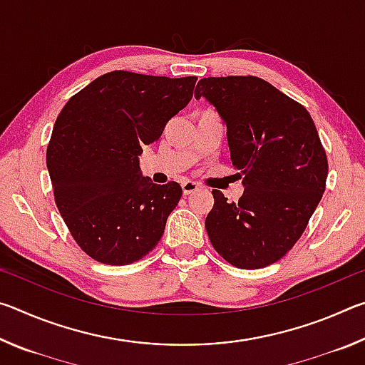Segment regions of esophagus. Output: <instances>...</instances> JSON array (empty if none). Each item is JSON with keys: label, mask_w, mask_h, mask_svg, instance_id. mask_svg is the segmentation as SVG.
<instances>
[{"label": "esophagus", "mask_w": 365, "mask_h": 365, "mask_svg": "<svg viewBox=\"0 0 365 365\" xmlns=\"http://www.w3.org/2000/svg\"><path fill=\"white\" fill-rule=\"evenodd\" d=\"M182 190H183V195H191L195 193V191H197V185L195 182L187 180L182 183Z\"/></svg>", "instance_id": "esophagus-1"}]
</instances>
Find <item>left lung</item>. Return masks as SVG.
<instances>
[{"mask_svg": "<svg viewBox=\"0 0 365 365\" xmlns=\"http://www.w3.org/2000/svg\"><path fill=\"white\" fill-rule=\"evenodd\" d=\"M201 96L227 123L245 185L237 202L212 190L209 240L235 267H267L293 248L322 200L329 160L317 128L302 104L255 76L201 78Z\"/></svg>", "mask_w": 365, "mask_h": 365, "instance_id": "8db88e82", "label": "left lung"}]
</instances>
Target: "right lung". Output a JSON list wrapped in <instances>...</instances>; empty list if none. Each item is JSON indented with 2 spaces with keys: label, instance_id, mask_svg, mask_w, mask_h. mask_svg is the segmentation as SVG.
Masks as SVG:
<instances>
[{
  "label": "right lung",
  "instance_id": "obj_1",
  "mask_svg": "<svg viewBox=\"0 0 365 365\" xmlns=\"http://www.w3.org/2000/svg\"><path fill=\"white\" fill-rule=\"evenodd\" d=\"M196 80L113 71L59 113L46 150L54 201L95 261L127 265L159 243L182 187L141 177L138 156L190 103Z\"/></svg>",
  "mask_w": 365,
  "mask_h": 365
}]
</instances>
